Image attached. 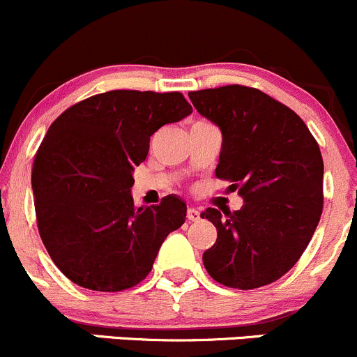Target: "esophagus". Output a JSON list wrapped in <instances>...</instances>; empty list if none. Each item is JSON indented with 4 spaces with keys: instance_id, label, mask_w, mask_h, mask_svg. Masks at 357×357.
I'll list each match as a JSON object with an SVG mask.
<instances>
[{
    "instance_id": "1",
    "label": "esophagus",
    "mask_w": 357,
    "mask_h": 357,
    "mask_svg": "<svg viewBox=\"0 0 357 357\" xmlns=\"http://www.w3.org/2000/svg\"><path fill=\"white\" fill-rule=\"evenodd\" d=\"M187 218H189L190 222H197V220L201 218V211L196 208H189L187 209Z\"/></svg>"
}]
</instances>
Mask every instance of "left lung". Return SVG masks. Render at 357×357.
Masks as SVG:
<instances>
[{"label":"left lung","mask_w":357,"mask_h":357,"mask_svg":"<svg viewBox=\"0 0 357 357\" xmlns=\"http://www.w3.org/2000/svg\"><path fill=\"white\" fill-rule=\"evenodd\" d=\"M194 108L222 130L216 177L238 189L237 211L208 208L216 227L203 263L213 280L249 290L278 280L310 244L323 209V158L289 106L245 86L189 93Z\"/></svg>","instance_id":"8db88e82"}]
</instances>
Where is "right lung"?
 <instances>
[{"mask_svg":"<svg viewBox=\"0 0 357 357\" xmlns=\"http://www.w3.org/2000/svg\"><path fill=\"white\" fill-rule=\"evenodd\" d=\"M192 113L180 93L108 91L65 109L47 128L32 165L39 235L73 284L120 292L144 280L187 206L167 196L135 208L134 168L149 139Z\"/></svg>","mask_w":357,"mask_h":357,"instance_id":"1","label":"right lung"}]
</instances>
